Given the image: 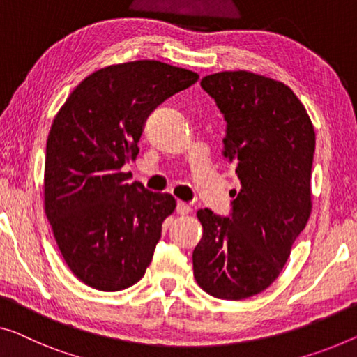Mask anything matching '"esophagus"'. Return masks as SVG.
Returning a JSON list of instances; mask_svg holds the SVG:
<instances>
[{
	"label": "esophagus",
	"mask_w": 357,
	"mask_h": 357,
	"mask_svg": "<svg viewBox=\"0 0 357 357\" xmlns=\"http://www.w3.org/2000/svg\"><path fill=\"white\" fill-rule=\"evenodd\" d=\"M190 205H188L185 204V202H178V205H176V211H178V215H188V213H190Z\"/></svg>",
	"instance_id": "esophagus-1"
}]
</instances>
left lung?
Here are the masks:
<instances>
[{"mask_svg":"<svg viewBox=\"0 0 357 357\" xmlns=\"http://www.w3.org/2000/svg\"><path fill=\"white\" fill-rule=\"evenodd\" d=\"M200 86L225 115L222 155L241 190L229 218L197 211L204 236L192 253L194 278L211 296L243 300L279 278L310 220L316 132L305 105L275 79L220 72Z\"/></svg>","mask_w":357,"mask_h":357,"instance_id":"obj_1","label":"left lung"}]
</instances>
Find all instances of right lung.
<instances>
[{
    "label": "right lung",
    "mask_w": 357,
    "mask_h": 357,
    "mask_svg": "<svg viewBox=\"0 0 357 357\" xmlns=\"http://www.w3.org/2000/svg\"><path fill=\"white\" fill-rule=\"evenodd\" d=\"M197 79L158 61L116 63L84 78L57 112L46 142L45 211L83 284L123 290L151 264L176 200L130 183L121 168L136 160L147 116Z\"/></svg>",
    "instance_id": "right-lung-1"
}]
</instances>
